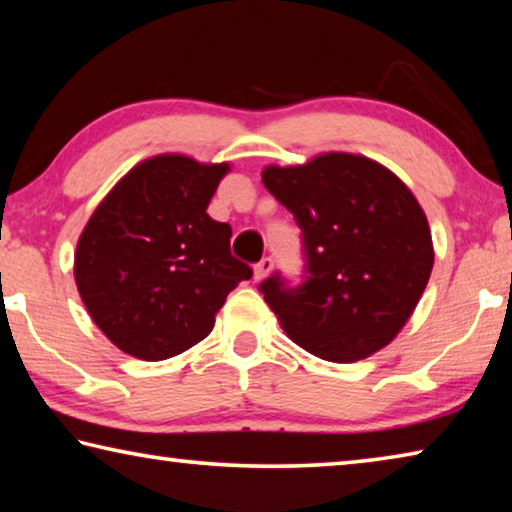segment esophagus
<instances>
[{"label":"esophagus","mask_w":512,"mask_h":512,"mask_svg":"<svg viewBox=\"0 0 512 512\" xmlns=\"http://www.w3.org/2000/svg\"><path fill=\"white\" fill-rule=\"evenodd\" d=\"M273 259L271 257H264L259 259V262L255 264V280H264V277L273 271Z\"/></svg>","instance_id":"esophagus-1"}]
</instances>
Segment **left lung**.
Segmentation results:
<instances>
[{"label":"left lung","mask_w":512,"mask_h":512,"mask_svg":"<svg viewBox=\"0 0 512 512\" xmlns=\"http://www.w3.org/2000/svg\"><path fill=\"white\" fill-rule=\"evenodd\" d=\"M262 180L302 232L300 284L280 271L259 284L284 332L336 363L366 359L391 343L433 268L427 216L409 187L350 153L266 167Z\"/></svg>","instance_id":"1"}]
</instances>
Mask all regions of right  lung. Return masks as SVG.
Instances as JSON below:
<instances>
[{
    "mask_svg": "<svg viewBox=\"0 0 512 512\" xmlns=\"http://www.w3.org/2000/svg\"><path fill=\"white\" fill-rule=\"evenodd\" d=\"M228 164L158 155L126 173L94 210L74 277L94 323L126 354L162 361L203 341L253 268L230 253L232 228L207 205Z\"/></svg>",
    "mask_w": 512,
    "mask_h": 512,
    "instance_id": "add662e5",
    "label": "right lung"
}]
</instances>
